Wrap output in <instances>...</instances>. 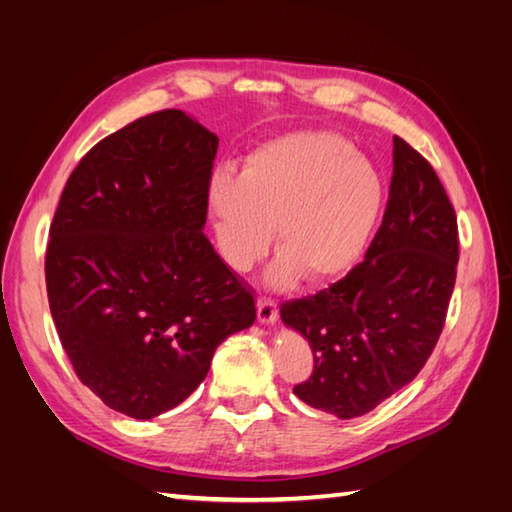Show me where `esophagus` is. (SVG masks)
Wrapping results in <instances>:
<instances>
[{"instance_id": "1", "label": "esophagus", "mask_w": 512, "mask_h": 512, "mask_svg": "<svg viewBox=\"0 0 512 512\" xmlns=\"http://www.w3.org/2000/svg\"><path fill=\"white\" fill-rule=\"evenodd\" d=\"M257 317H259V321L266 323V325L275 323L277 317H279L277 303H275L273 299H266V297L259 299V301H257Z\"/></svg>"}]
</instances>
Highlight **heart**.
Returning a JSON list of instances; mask_svg holds the SVG:
<instances>
[{
	"label": "heart",
	"instance_id": "b5f03b06",
	"mask_svg": "<svg viewBox=\"0 0 512 512\" xmlns=\"http://www.w3.org/2000/svg\"><path fill=\"white\" fill-rule=\"evenodd\" d=\"M383 180L350 140L332 132H301L268 140L209 182L217 248L224 262L246 273L273 244L275 279L299 275L325 284L361 257L383 209Z\"/></svg>",
	"mask_w": 512,
	"mask_h": 512
}]
</instances>
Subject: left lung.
<instances>
[{
  "instance_id": "8db88e82",
  "label": "left lung",
  "mask_w": 512,
  "mask_h": 512,
  "mask_svg": "<svg viewBox=\"0 0 512 512\" xmlns=\"http://www.w3.org/2000/svg\"><path fill=\"white\" fill-rule=\"evenodd\" d=\"M458 248V220L440 178L394 136L387 209L365 262L317 295L281 303V321L314 354L297 398L350 420L409 385L442 334Z\"/></svg>"
}]
</instances>
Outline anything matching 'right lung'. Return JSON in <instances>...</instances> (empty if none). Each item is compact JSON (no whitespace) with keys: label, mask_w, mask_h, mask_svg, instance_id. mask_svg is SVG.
<instances>
[{"label":"right lung","mask_w":512,"mask_h":512,"mask_svg":"<svg viewBox=\"0 0 512 512\" xmlns=\"http://www.w3.org/2000/svg\"><path fill=\"white\" fill-rule=\"evenodd\" d=\"M215 134L180 110L103 138L65 182L46 288L76 376L107 407L156 418L187 400L255 299L202 228Z\"/></svg>","instance_id":"obj_1"}]
</instances>
